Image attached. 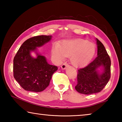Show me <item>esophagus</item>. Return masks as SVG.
Masks as SVG:
<instances>
[{"instance_id":"1","label":"esophagus","mask_w":122,"mask_h":122,"mask_svg":"<svg viewBox=\"0 0 122 122\" xmlns=\"http://www.w3.org/2000/svg\"><path fill=\"white\" fill-rule=\"evenodd\" d=\"M68 66V64L67 63H63L62 65H61V68L62 69H65L66 67H67V66Z\"/></svg>"}]
</instances>
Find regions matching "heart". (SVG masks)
I'll return each mask as SVG.
<instances>
[{"mask_svg": "<svg viewBox=\"0 0 122 122\" xmlns=\"http://www.w3.org/2000/svg\"><path fill=\"white\" fill-rule=\"evenodd\" d=\"M95 52L94 44L83 39L63 41L60 46L53 48L52 54L58 62H61L65 56H69L72 65L80 66L89 61Z\"/></svg>", "mask_w": 122, "mask_h": 122, "instance_id": "1", "label": "heart"}]
</instances>
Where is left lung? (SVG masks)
Here are the masks:
<instances>
[{
	"instance_id": "1",
	"label": "left lung",
	"mask_w": 122,
	"mask_h": 122,
	"mask_svg": "<svg viewBox=\"0 0 122 122\" xmlns=\"http://www.w3.org/2000/svg\"><path fill=\"white\" fill-rule=\"evenodd\" d=\"M97 56L84 67L78 69L77 83L75 89L84 95L97 93L105 87L111 76V60L104 45L96 39ZM102 68L100 73L98 67Z\"/></svg>"
}]
</instances>
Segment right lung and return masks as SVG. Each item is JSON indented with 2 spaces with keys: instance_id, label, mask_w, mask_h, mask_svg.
I'll list each match as a JSON object with an SVG mask.
<instances>
[{
  "instance_id": "obj_1",
  "label": "right lung",
  "mask_w": 122,
  "mask_h": 122,
  "mask_svg": "<svg viewBox=\"0 0 122 122\" xmlns=\"http://www.w3.org/2000/svg\"><path fill=\"white\" fill-rule=\"evenodd\" d=\"M51 36H38L27 39L22 44L13 59V76L21 87L27 91L40 92L50 83L57 67L47 63L46 57L36 53L37 57L30 55L37 47L51 40Z\"/></svg>"
}]
</instances>
